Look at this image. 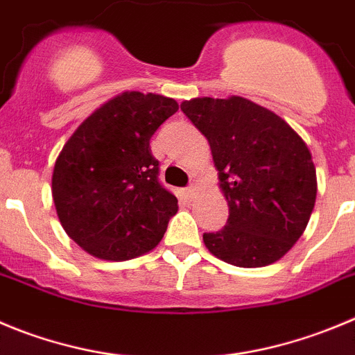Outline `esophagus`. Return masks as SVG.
<instances>
[{
  "label": "esophagus",
  "instance_id": "34e87169",
  "mask_svg": "<svg viewBox=\"0 0 355 355\" xmlns=\"http://www.w3.org/2000/svg\"><path fill=\"white\" fill-rule=\"evenodd\" d=\"M194 193H196V187H194V185H189V187H185V189H184L185 198H189V200H193Z\"/></svg>",
  "mask_w": 355,
  "mask_h": 355
}]
</instances>
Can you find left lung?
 <instances>
[{
    "label": "left lung",
    "instance_id": "1",
    "mask_svg": "<svg viewBox=\"0 0 355 355\" xmlns=\"http://www.w3.org/2000/svg\"><path fill=\"white\" fill-rule=\"evenodd\" d=\"M210 144L230 207L226 226L205 233L207 248L240 268L289 252L306 227L317 177L306 144L284 119L248 99L196 98L180 105Z\"/></svg>",
    "mask_w": 355,
    "mask_h": 355
}]
</instances>
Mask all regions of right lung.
I'll return each instance as SVG.
<instances>
[{
	"label": "right lung",
	"mask_w": 355,
	"mask_h": 355,
	"mask_svg": "<svg viewBox=\"0 0 355 355\" xmlns=\"http://www.w3.org/2000/svg\"><path fill=\"white\" fill-rule=\"evenodd\" d=\"M177 110L171 98L124 92L85 119L62 147L52 198L68 236L92 256L132 259L166 233L178 201L159 182L150 138Z\"/></svg>",
	"instance_id": "add662e5"
}]
</instances>
